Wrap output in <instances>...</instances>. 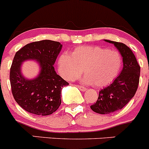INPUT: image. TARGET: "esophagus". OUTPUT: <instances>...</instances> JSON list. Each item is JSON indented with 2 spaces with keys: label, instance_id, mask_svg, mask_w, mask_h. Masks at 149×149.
<instances>
[{
  "label": "esophagus",
  "instance_id": "1",
  "mask_svg": "<svg viewBox=\"0 0 149 149\" xmlns=\"http://www.w3.org/2000/svg\"><path fill=\"white\" fill-rule=\"evenodd\" d=\"M76 86H77V87H78V88H79V90H81V91H83V92H84V91H85V90H87V89H86L85 87H83V86H82V85H77Z\"/></svg>",
  "mask_w": 149,
  "mask_h": 149
}]
</instances>
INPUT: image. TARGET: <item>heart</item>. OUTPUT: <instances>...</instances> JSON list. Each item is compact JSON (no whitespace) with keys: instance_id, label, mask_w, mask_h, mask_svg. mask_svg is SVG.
<instances>
[{"instance_id":"obj_1","label":"heart","mask_w":149,"mask_h":149,"mask_svg":"<svg viewBox=\"0 0 149 149\" xmlns=\"http://www.w3.org/2000/svg\"><path fill=\"white\" fill-rule=\"evenodd\" d=\"M58 72L62 77L74 80L82 74L84 83L102 87L111 83L118 76L122 57L116 50L98 46H80L70 54L64 52L57 61Z\"/></svg>"}]
</instances>
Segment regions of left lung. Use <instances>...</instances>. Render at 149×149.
I'll return each instance as SVG.
<instances>
[{"mask_svg": "<svg viewBox=\"0 0 149 149\" xmlns=\"http://www.w3.org/2000/svg\"><path fill=\"white\" fill-rule=\"evenodd\" d=\"M123 56V68L113 83L101 90L97 100L90 108L100 114H108L120 110L135 95L139 84L141 67L134 54L125 44L110 40Z\"/></svg>", "mask_w": 149, "mask_h": 149, "instance_id": "8db88e82", "label": "left lung"}]
</instances>
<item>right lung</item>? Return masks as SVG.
Here are the masks:
<instances>
[{"label": "right lung", "mask_w": 149, "mask_h": 149, "mask_svg": "<svg viewBox=\"0 0 149 149\" xmlns=\"http://www.w3.org/2000/svg\"><path fill=\"white\" fill-rule=\"evenodd\" d=\"M62 47L58 41H35L24 46L15 54L10 71L11 92L16 102L29 113L49 116L61 105L62 89L69 83L56 74L53 65ZM27 59L39 61L41 67L39 76L31 81L20 72V64Z\"/></svg>", "instance_id": "obj_1"}]
</instances>
